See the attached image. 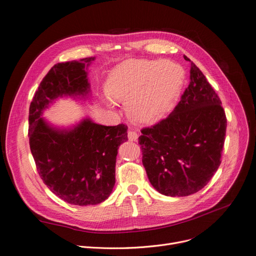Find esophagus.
<instances>
[{
  "mask_svg": "<svg viewBox=\"0 0 256 256\" xmlns=\"http://www.w3.org/2000/svg\"><path fill=\"white\" fill-rule=\"evenodd\" d=\"M138 138V134L136 131H134V130H129L128 131L129 141H136Z\"/></svg>",
  "mask_w": 256,
  "mask_h": 256,
  "instance_id": "1",
  "label": "esophagus"
}]
</instances>
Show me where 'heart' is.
<instances>
[{
	"label": "heart",
	"instance_id": "1",
	"mask_svg": "<svg viewBox=\"0 0 256 256\" xmlns=\"http://www.w3.org/2000/svg\"><path fill=\"white\" fill-rule=\"evenodd\" d=\"M184 79L182 67L174 62L131 60L113 69L106 90L111 98L128 102L131 118L152 122L172 109Z\"/></svg>",
	"mask_w": 256,
	"mask_h": 256
}]
</instances>
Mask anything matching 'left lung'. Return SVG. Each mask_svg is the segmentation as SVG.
I'll return each mask as SVG.
<instances>
[{
  "label": "left lung",
  "mask_w": 256,
  "mask_h": 256,
  "mask_svg": "<svg viewBox=\"0 0 256 256\" xmlns=\"http://www.w3.org/2000/svg\"><path fill=\"white\" fill-rule=\"evenodd\" d=\"M141 132L143 166L161 194L187 196L212 180L221 164L226 116L219 96L193 62L180 102L166 118Z\"/></svg>",
  "instance_id": "obj_1"
}]
</instances>
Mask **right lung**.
<instances>
[{
    "label": "right lung",
    "instance_id": "right-lung-1",
    "mask_svg": "<svg viewBox=\"0 0 256 256\" xmlns=\"http://www.w3.org/2000/svg\"><path fill=\"white\" fill-rule=\"evenodd\" d=\"M94 60L54 65L36 90L28 114L30 148L38 174L54 194L79 206L99 204L111 194L118 150L128 140V127L102 126L85 118L74 128L58 129L40 116L58 97L88 95L85 67Z\"/></svg>",
    "mask_w": 256,
    "mask_h": 256
}]
</instances>
